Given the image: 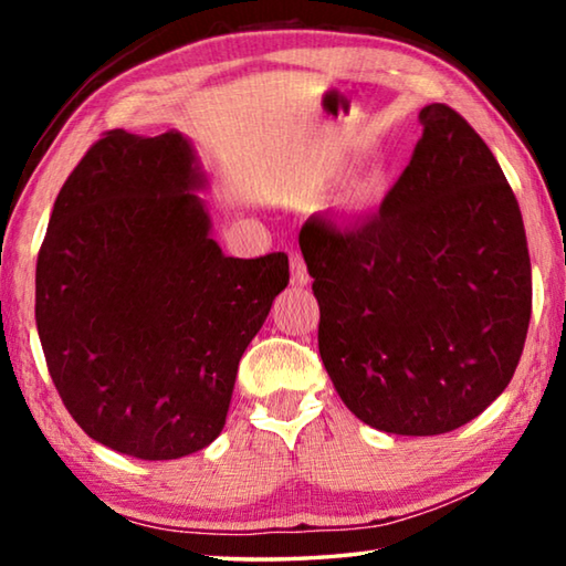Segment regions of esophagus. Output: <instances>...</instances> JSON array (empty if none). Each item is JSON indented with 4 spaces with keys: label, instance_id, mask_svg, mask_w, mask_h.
Returning <instances> with one entry per match:
<instances>
[{
    "label": "esophagus",
    "instance_id": "34e87169",
    "mask_svg": "<svg viewBox=\"0 0 566 566\" xmlns=\"http://www.w3.org/2000/svg\"><path fill=\"white\" fill-rule=\"evenodd\" d=\"M290 266H292V286H306V282H310V272H306V264L296 252H292L290 256Z\"/></svg>",
    "mask_w": 566,
    "mask_h": 566
}]
</instances>
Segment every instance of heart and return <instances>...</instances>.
Masks as SVG:
<instances>
[{"instance_id": "obj_1", "label": "heart", "mask_w": 566, "mask_h": 566, "mask_svg": "<svg viewBox=\"0 0 566 566\" xmlns=\"http://www.w3.org/2000/svg\"><path fill=\"white\" fill-rule=\"evenodd\" d=\"M344 175H347V159H334L332 165L324 167L322 181L324 185H334V181H339ZM387 191H389V175L381 167H375L352 187L347 197V209L352 214H369L371 209H377L381 205V199L387 197Z\"/></svg>"}]
</instances>
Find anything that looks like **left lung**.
I'll return each instance as SVG.
<instances>
[{
	"label": "left lung",
	"instance_id": "obj_1",
	"mask_svg": "<svg viewBox=\"0 0 566 566\" xmlns=\"http://www.w3.org/2000/svg\"><path fill=\"white\" fill-rule=\"evenodd\" d=\"M379 214L354 229L306 219L319 354L344 405L389 434L434 437L502 395L532 317L520 205L484 139L447 104Z\"/></svg>",
	"mask_w": 566,
	"mask_h": 566
}]
</instances>
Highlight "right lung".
Segmentation results:
<instances>
[{
	"mask_svg": "<svg viewBox=\"0 0 566 566\" xmlns=\"http://www.w3.org/2000/svg\"><path fill=\"white\" fill-rule=\"evenodd\" d=\"M177 129L107 132L56 197L36 256V332L76 424L165 462L224 429L237 367L290 282V260L222 254Z\"/></svg>",
	"mask_w": 566,
	"mask_h": 566,
	"instance_id": "1",
	"label": "right lung"
}]
</instances>
